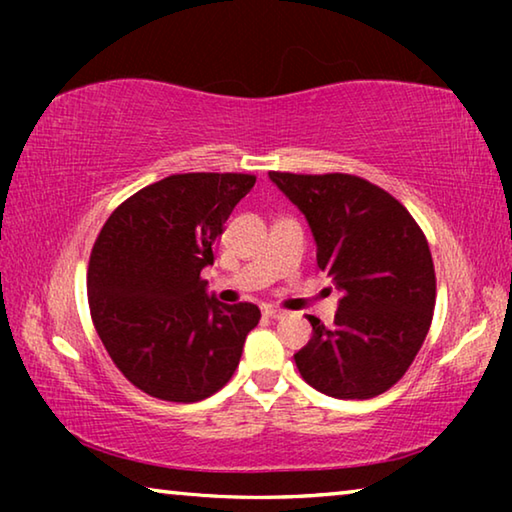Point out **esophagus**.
Masks as SVG:
<instances>
[{
  "label": "esophagus",
  "mask_w": 512,
  "mask_h": 512,
  "mask_svg": "<svg viewBox=\"0 0 512 512\" xmlns=\"http://www.w3.org/2000/svg\"><path fill=\"white\" fill-rule=\"evenodd\" d=\"M264 316H266V318H273V320H280V318H284L287 314H284L282 309H266Z\"/></svg>",
  "instance_id": "34e87169"
}]
</instances>
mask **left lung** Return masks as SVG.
I'll return each instance as SVG.
<instances>
[{
	"mask_svg": "<svg viewBox=\"0 0 512 512\" xmlns=\"http://www.w3.org/2000/svg\"><path fill=\"white\" fill-rule=\"evenodd\" d=\"M307 216L318 268L343 291L334 327L307 316L314 336L293 354L302 379L339 400H370L404 377L436 307L427 237L384 189L350 173L271 171Z\"/></svg>",
	"mask_w": 512,
	"mask_h": 512,
	"instance_id": "8db88e82",
	"label": "left lung"
}]
</instances>
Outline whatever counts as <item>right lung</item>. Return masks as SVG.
<instances>
[{
    "mask_svg": "<svg viewBox=\"0 0 512 512\" xmlns=\"http://www.w3.org/2000/svg\"><path fill=\"white\" fill-rule=\"evenodd\" d=\"M250 173H176L126 198L103 223L88 266L92 323L135 388L164 402H201L239 366L257 305H221L201 271Z\"/></svg>",
    "mask_w": 512,
    "mask_h": 512,
    "instance_id": "add662e5",
    "label": "right lung"
}]
</instances>
